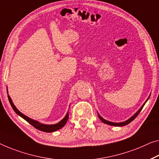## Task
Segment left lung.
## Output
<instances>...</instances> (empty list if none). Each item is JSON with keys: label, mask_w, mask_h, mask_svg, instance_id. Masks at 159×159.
Instances as JSON below:
<instances>
[{"label": "left lung", "mask_w": 159, "mask_h": 159, "mask_svg": "<svg viewBox=\"0 0 159 159\" xmlns=\"http://www.w3.org/2000/svg\"><path fill=\"white\" fill-rule=\"evenodd\" d=\"M149 97H150V95H149V97H148V99H146V101L144 102V103H143V104L142 105V106L141 107V108L139 109V110L136 112L135 114H134V115L131 116V117H130V118H129V119H127V120L126 121H123V122H119V123H116V122H111V121H107V120H106V119H103L102 118V117L99 115V113H97L98 114V116H99V118L100 119V120H101L102 122H104V124H109V125H111V126H125V125H127V124H129V123H130V122H131L134 119L136 118V116H138V114L140 113V111H141V109H143V106H144L145 105V104H146V102L148 101V99H149Z\"/></svg>", "instance_id": "1"}]
</instances>
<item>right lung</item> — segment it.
Returning <instances> with one entry per match:
<instances>
[{
    "mask_svg": "<svg viewBox=\"0 0 159 159\" xmlns=\"http://www.w3.org/2000/svg\"><path fill=\"white\" fill-rule=\"evenodd\" d=\"M7 93H8V98L10 102V104H11L12 108H13L15 112H16L18 115H19L20 116H21L22 118L25 119V121H28L29 124H30L32 126H33L34 127L38 129V130L44 131V132H48V133L53 132V131L59 130V129H60L61 128H62L63 126L65 125V124L67 123L68 118H69V112L68 111L67 112V114H66V115L64 118H63L60 122H58L57 124H44L42 123H40V122H38V121H35L34 120V119L29 118L28 116H27L25 115V114L21 113V112L16 108V106H15L13 104V101H12L11 97L9 96L8 89H7Z\"/></svg>",
    "mask_w": 159,
    "mask_h": 159,
    "instance_id": "1",
    "label": "right lung"
}]
</instances>
